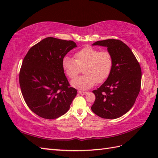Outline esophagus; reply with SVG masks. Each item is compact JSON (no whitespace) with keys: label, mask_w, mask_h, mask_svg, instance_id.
<instances>
[{"label":"esophagus","mask_w":158,"mask_h":158,"mask_svg":"<svg viewBox=\"0 0 158 158\" xmlns=\"http://www.w3.org/2000/svg\"><path fill=\"white\" fill-rule=\"evenodd\" d=\"M79 94H82V95H85L87 94V92H84V91H81V90H79V91L78 92Z\"/></svg>","instance_id":"34e87169"}]
</instances>
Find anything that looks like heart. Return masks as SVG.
Listing matches in <instances>:
<instances>
[{"label":"heart","mask_w":158,"mask_h":158,"mask_svg":"<svg viewBox=\"0 0 158 158\" xmlns=\"http://www.w3.org/2000/svg\"><path fill=\"white\" fill-rule=\"evenodd\" d=\"M75 59L64 57L62 69L69 78L75 77L83 68L84 75L72 80L71 85L79 89H88L96 82L101 83L108 79L113 67V58L108 51H99L86 46L75 53Z\"/></svg>","instance_id":"b5f03b06"}]
</instances>
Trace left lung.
<instances>
[{
  "label": "left lung",
  "mask_w": 158,
  "mask_h": 158,
  "mask_svg": "<svg viewBox=\"0 0 158 158\" xmlns=\"http://www.w3.org/2000/svg\"><path fill=\"white\" fill-rule=\"evenodd\" d=\"M92 45L107 48L113 58L111 72L105 83L92 92L96 100L91 109L104 119H116L133 106L141 85V69L129 47L122 41L106 39Z\"/></svg>",
  "instance_id": "8db88e82"
}]
</instances>
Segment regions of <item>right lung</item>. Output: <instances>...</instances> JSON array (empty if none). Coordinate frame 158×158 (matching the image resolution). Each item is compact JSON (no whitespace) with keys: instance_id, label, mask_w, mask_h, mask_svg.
Masks as SVG:
<instances>
[{"instance_id":"1","label":"right lung","mask_w":158,"mask_h":158,"mask_svg":"<svg viewBox=\"0 0 158 158\" xmlns=\"http://www.w3.org/2000/svg\"><path fill=\"white\" fill-rule=\"evenodd\" d=\"M77 47L73 41L48 37L29 49L19 72V85L26 105L33 113L53 119L70 109L77 89L62 69L67 53Z\"/></svg>"}]
</instances>
